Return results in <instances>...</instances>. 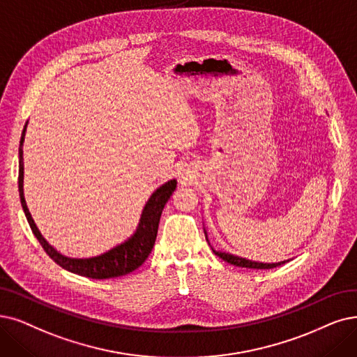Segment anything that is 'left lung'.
<instances>
[{
  "label": "left lung",
  "mask_w": 357,
  "mask_h": 357,
  "mask_svg": "<svg viewBox=\"0 0 357 357\" xmlns=\"http://www.w3.org/2000/svg\"><path fill=\"white\" fill-rule=\"evenodd\" d=\"M206 234V233H205ZM208 240V237H206ZM209 243V241H208ZM212 252L215 253L217 256H220V258L228 264L231 265H236V266H241V268H253V269H271V268H275L278 265H282L286 264V261L284 262H278V264H262V262H255V261H249V259H245V258H240V256H234L231 253H225V252H220V250H215L213 248H211Z\"/></svg>",
  "instance_id": "1"
}]
</instances>
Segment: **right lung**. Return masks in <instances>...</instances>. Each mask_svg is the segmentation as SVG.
<instances>
[{"instance_id": "add662e5", "label": "right lung", "mask_w": 357, "mask_h": 357, "mask_svg": "<svg viewBox=\"0 0 357 357\" xmlns=\"http://www.w3.org/2000/svg\"><path fill=\"white\" fill-rule=\"evenodd\" d=\"M24 132L26 126L22 133L20 146H19V195L20 202L24 211V215L29 222L32 233L38 238L40 246L44 248L50 258L61 268L70 271V273L88 277L92 280H105V278H114L130 274L132 271L139 268L142 264L146 261L149 253L152 252V248L155 245L156 233H158V225L162 209L165 204L168 202L169 196L176 190L177 181L169 180L161 188L156 189L149 201L146 202L144 212H142L140 222L136 228V231L127 238L123 243L114 246L112 249L91 256V258H71L61 252L56 250L54 246H51L48 241L42 237L39 233L38 227L31 215L29 209H27L24 196H23V140H24Z\"/></svg>"}]
</instances>
